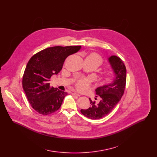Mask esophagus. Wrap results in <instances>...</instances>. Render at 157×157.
Instances as JSON below:
<instances>
[{
    "instance_id": "34e87169",
    "label": "esophagus",
    "mask_w": 157,
    "mask_h": 157,
    "mask_svg": "<svg viewBox=\"0 0 157 157\" xmlns=\"http://www.w3.org/2000/svg\"><path fill=\"white\" fill-rule=\"evenodd\" d=\"M73 94L74 95V96H81V95L79 94H78V93H73Z\"/></svg>"
}]
</instances>
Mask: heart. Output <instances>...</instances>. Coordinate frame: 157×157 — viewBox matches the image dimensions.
<instances>
[{"instance_id":"b5f03b06","label":"heart","mask_w":157,"mask_h":157,"mask_svg":"<svg viewBox=\"0 0 157 157\" xmlns=\"http://www.w3.org/2000/svg\"><path fill=\"white\" fill-rule=\"evenodd\" d=\"M87 58H90L93 61L98 63L99 65H101L102 63V59L101 57L97 53H92L91 55L87 56ZM105 79L109 80L110 79V76L107 75L105 76ZM91 84L90 79L87 78H82L79 79L76 83V87L80 91H86L87 89L89 88V86Z\"/></svg>"}]
</instances>
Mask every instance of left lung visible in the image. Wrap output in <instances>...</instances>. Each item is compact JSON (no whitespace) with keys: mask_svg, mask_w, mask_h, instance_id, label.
I'll list each match as a JSON object with an SVG mask.
<instances>
[{"mask_svg":"<svg viewBox=\"0 0 157 157\" xmlns=\"http://www.w3.org/2000/svg\"><path fill=\"white\" fill-rule=\"evenodd\" d=\"M108 59L114 73L115 78L111 83L96 89V94L101 98L99 102L89 99L91 106L81 110V113L89 119H99L109 114L119 102L124 93L127 72L125 66L123 61L117 56H111Z\"/></svg>","mask_w":157,"mask_h":157,"instance_id":"left-lung-1","label":"left lung"}]
</instances>
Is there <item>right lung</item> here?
Returning a JSON list of instances; mask_svg holds the SVG:
<instances>
[{"instance_id":"add662e5","label":"right lung","mask_w":157,"mask_h":157,"mask_svg":"<svg viewBox=\"0 0 157 157\" xmlns=\"http://www.w3.org/2000/svg\"><path fill=\"white\" fill-rule=\"evenodd\" d=\"M81 46L53 47L35 54L25 68L22 86L31 106L40 114L47 116L58 110L66 92L50 86L52 76L62 69L66 58L78 52Z\"/></svg>"}]
</instances>
